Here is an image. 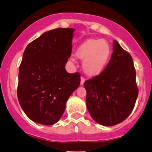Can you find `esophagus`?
Segmentation results:
<instances>
[{
    "mask_svg": "<svg viewBox=\"0 0 152 152\" xmlns=\"http://www.w3.org/2000/svg\"><path fill=\"white\" fill-rule=\"evenodd\" d=\"M84 81H85V78L83 77V76H81V82H80L81 85H83V84H84Z\"/></svg>",
    "mask_w": 152,
    "mask_h": 152,
    "instance_id": "esophagus-1",
    "label": "esophagus"
}]
</instances>
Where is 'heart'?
Returning a JSON list of instances; mask_svg holds the SVG:
<instances>
[{"label":"heart","instance_id":"1","mask_svg":"<svg viewBox=\"0 0 152 152\" xmlns=\"http://www.w3.org/2000/svg\"><path fill=\"white\" fill-rule=\"evenodd\" d=\"M76 56L83 61V69L88 76H96L104 70L111 55V47L102 39H89L79 46Z\"/></svg>","mask_w":152,"mask_h":152}]
</instances>
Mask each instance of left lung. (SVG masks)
I'll return each instance as SVG.
<instances>
[{"mask_svg": "<svg viewBox=\"0 0 152 152\" xmlns=\"http://www.w3.org/2000/svg\"><path fill=\"white\" fill-rule=\"evenodd\" d=\"M135 78L132 57L115 40L105 69L84 83L87 110L95 122L113 126L128 117L138 95Z\"/></svg>", "mask_w": 152, "mask_h": 152, "instance_id": "8db88e82", "label": "left lung"}]
</instances>
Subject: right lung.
Returning <instances> with one entry per match:
<instances>
[{
	"label": "right lung",
	"instance_id": "1",
	"mask_svg": "<svg viewBox=\"0 0 152 152\" xmlns=\"http://www.w3.org/2000/svg\"><path fill=\"white\" fill-rule=\"evenodd\" d=\"M73 28L43 33L28 45L19 69L17 97L33 122L52 125L59 121L66 102L80 84V73L65 66L72 52Z\"/></svg>",
	"mask_w": 152,
	"mask_h": 152
}]
</instances>
